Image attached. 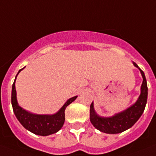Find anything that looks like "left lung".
<instances>
[{"label": "left lung", "mask_w": 156, "mask_h": 156, "mask_svg": "<svg viewBox=\"0 0 156 156\" xmlns=\"http://www.w3.org/2000/svg\"><path fill=\"white\" fill-rule=\"evenodd\" d=\"M133 64L139 69L143 78V82L140 86V94L134 104L126 110L115 114L110 117L100 116L95 111L93 102L90 105V122L93 126L101 132L108 134H116L131 128L137 122L144 111L147 99V81L143 70L134 62H133Z\"/></svg>", "instance_id": "8db88e82"}]
</instances>
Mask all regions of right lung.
<instances>
[{
    "label": "right lung",
    "instance_id": "1",
    "mask_svg": "<svg viewBox=\"0 0 156 156\" xmlns=\"http://www.w3.org/2000/svg\"><path fill=\"white\" fill-rule=\"evenodd\" d=\"M23 69L24 67L19 70L18 74H16L12 89V105L15 115L26 129H27L34 134L45 136L57 133L63 127L64 123L65 109L69 104L76 100L78 96L68 99L61 107V108L55 114L37 115V114L31 113L19 105L17 97H16V80L19 73Z\"/></svg>",
    "mask_w": 156,
    "mask_h": 156
}]
</instances>
